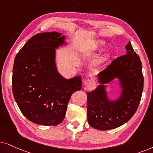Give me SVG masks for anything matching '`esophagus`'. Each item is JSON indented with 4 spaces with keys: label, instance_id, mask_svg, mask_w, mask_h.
Masks as SVG:
<instances>
[{
    "label": "esophagus",
    "instance_id": "1",
    "mask_svg": "<svg viewBox=\"0 0 153 153\" xmlns=\"http://www.w3.org/2000/svg\"><path fill=\"white\" fill-rule=\"evenodd\" d=\"M93 84H94V82L91 79L87 78L86 80H85L84 81V85H86V86H91Z\"/></svg>",
    "mask_w": 153,
    "mask_h": 153
}]
</instances>
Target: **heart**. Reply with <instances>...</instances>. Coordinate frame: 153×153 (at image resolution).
Returning a JSON list of instances; mask_svg holds the SVG:
<instances>
[{"mask_svg": "<svg viewBox=\"0 0 153 153\" xmlns=\"http://www.w3.org/2000/svg\"><path fill=\"white\" fill-rule=\"evenodd\" d=\"M105 46V42L103 41V40H99L96 41L94 43L89 47L88 49V52H93V51H97L101 49H102Z\"/></svg>", "mask_w": 153, "mask_h": 153, "instance_id": "b5f03b06", "label": "heart"}]
</instances>
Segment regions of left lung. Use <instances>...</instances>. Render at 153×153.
<instances>
[{
	"label": "left lung",
	"instance_id": "1",
	"mask_svg": "<svg viewBox=\"0 0 153 153\" xmlns=\"http://www.w3.org/2000/svg\"><path fill=\"white\" fill-rule=\"evenodd\" d=\"M125 48L126 54L116 58L99 73L101 85L87 93V120L97 129H113L124 125L134 115L140 103L143 89L142 64L131 42ZM116 77L119 79L123 89L119 99L112 102L107 99L103 84Z\"/></svg>",
	"mask_w": 153,
	"mask_h": 153
}]
</instances>
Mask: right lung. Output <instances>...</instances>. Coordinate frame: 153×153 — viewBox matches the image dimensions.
I'll list each match as a JSON object with an SVG mask.
<instances>
[{"label":"right lung","mask_w":153,"mask_h":153,"mask_svg":"<svg viewBox=\"0 0 153 153\" xmlns=\"http://www.w3.org/2000/svg\"><path fill=\"white\" fill-rule=\"evenodd\" d=\"M57 32L38 33L15 56L13 93L20 111L28 120L45 126L64 120L69 99L82 86L80 76L67 79L58 73L55 51L64 44Z\"/></svg>","instance_id":"add662e5"}]
</instances>
